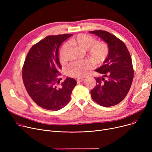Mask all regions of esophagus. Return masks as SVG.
I'll use <instances>...</instances> for the list:
<instances>
[{
    "label": "esophagus",
    "instance_id": "1",
    "mask_svg": "<svg viewBox=\"0 0 152 152\" xmlns=\"http://www.w3.org/2000/svg\"><path fill=\"white\" fill-rule=\"evenodd\" d=\"M76 81L77 83H81L84 81V79L83 78H77Z\"/></svg>",
    "mask_w": 152,
    "mask_h": 152
}]
</instances>
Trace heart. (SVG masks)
I'll return each mask as SVG.
<instances>
[{
	"label": "heart",
	"mask_w": 152,
	"mask_h": 152,
	"mask_svg": "<svg viewBox=\"0 0 152 152\" xmlns=\"http://www.w3.org/2000/svg\"><path fill=\"white\" fill-rule=\"evenodd\" d=\"M69 43L83 50L87 49V54L95 63H102L104 61L109 54L108 44L103 41L95 42V39L90 35L79 34L70 39ZM67 48V45L62 47L60 57L63 60V52ZM92 62L89 60L75 61L69 63L66 71L68 76L71 77H81L86 75L92 68Z\"/></svg>",
	"instance_id": "heart-1"
}]
</instances>
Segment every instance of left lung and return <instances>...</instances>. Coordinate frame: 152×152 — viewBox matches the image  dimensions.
<instances>
[{
  "mask_svg": "<svg viewBox=\"0 0 152 152\" xmlns=\"http://www.w3.org/2000/svg\"><path fill=\"white\" fill-rule=\"evenodd\" d=\"M108 44L109 54L103 65L95 71L103 75L95 77L96 86L91 91L94 101L105 107L120 103L128 93L134 77L129 52L125 44L106 31H89Z\"/></svg>",
  "mask_w": 152,
  "mask_h": 152,
  "instance_id": "obj_1",
  "label": "left lung"
}]
</instances>
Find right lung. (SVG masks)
Returning a JSON list of instances; mask_svg holds the SVG:
<instances>
[{
	"label": "right lung",
	"instance_id": "obj_1",
	"mask_svg": "<svg viewBox=\"0 0 152 152\" xmlns=\"http://www.w3.org/2000/svg\"><path fill=\"white\" fill-rule=\"evenodd\" d=\"M72 34L49 36L29 50L22 69L24 85L31 98L42 108L57 111L69 103L76 85L75 79L67 77L60 86L58 77L61 66L58 49Z\"/></svg>",
	"mask_w": 152,
	"mask_h": 152
}]
</instances>
